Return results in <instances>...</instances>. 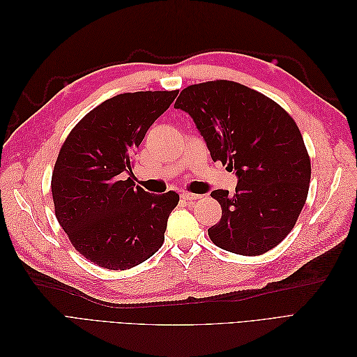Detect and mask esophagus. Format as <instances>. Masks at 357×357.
<instances>
[{
	"label": "esophagus",
	"instance_id": "1",
	"mask_svg": "<svg viewBox=\"0 0 357 357\" xmlns=\"http://www.w3.org/2000/svg\"><path fill=\"white\" fill-rule=\"evenodd\" d=\"M180 198H181L183 201H197V199H199L201 197H199V195H195V193H188V192H185V193H181Z\"/></svg>",
	"mask_w": 357,
	"mask_h": 357
}]
</instances>
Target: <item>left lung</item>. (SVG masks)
<instances>
[{
    "instance_id": "1",
    "label": "left lung",
    "mask_w": 357,
    "mask_h": 357,
    "mask_svg": "<svg viewBox=\"0 0 357 357\" xmlns=\"http://www.w3.org/2000/svg\"><path fill=\"white\" fill-rule=\"evenodd\" d=\"M174 109L193 119L211 159L228 165L238 178L234 195L211 192L222 218L208 229L210 240L244 256L278 245L299 218L311 178L294 119L268 96L229 80L188 86Z\"/></svg>"
}]
</instances>
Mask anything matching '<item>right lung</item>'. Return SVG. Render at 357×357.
Here are the masks:
<instances>
[{
    "label": "right lung",
    "mask_w": 357,
    "mask_h": 357,
    "mask_svg": "<svg viewBox=\"0 0 357 357\" xmlns=\"http://www.w3.org/2000/svg\"><path fill=\"white\" fill-rule=\"evenodd\" d=\"M178 91L121 93L74 126L52 174L55 214L88 261L123 271L153 256L164 243L178 193L133 188L131 159L149 128Z\"/></svg>",
    "instance_id": "obj_1"
}]
</instances>
